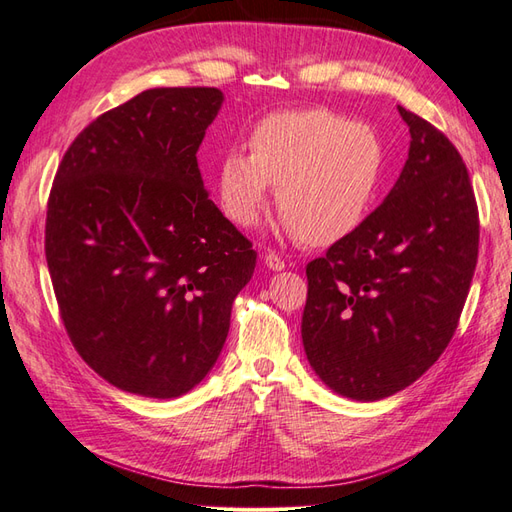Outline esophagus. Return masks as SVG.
Listing matches in <instances>:
<instances>
[{"instance_id": "esophagus-1", "label": "esophagus", "mask_w": 512, "mask_h": 512, "mask_svg": "<svg viewBox=\"0 0 512 512\" xmlns=\"http://www.w3.org/2000/svg\"><path fill=\"white\" fill-rule=\"evenodd\" d=\"M266 266L270 270H284L286 262H284V259H281V255H277V253H273V250H270V253L266 255Z\"/></svg>"}]
</instances>
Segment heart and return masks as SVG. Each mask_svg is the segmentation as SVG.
I'll return each instance as SVG.
<instances>
[{"mask_svg": "<svg viewBox=\"0 0 512 512\" xmlns=\"http://www.w3.org/2000/svg\"><path fill=\"white\" fill-rule=\"evenodd\" d=\"M250 156L226 151L217 191L226 217L253 226L268 187L299 242L328 246L356 231L387 173V151L374 127L328 107H299L264 116L248 136Z\"/></svg>", "mask_w": 512, "mask_h": 512, "instance_id": "obj_1", "label": "heart"}]
</instances>
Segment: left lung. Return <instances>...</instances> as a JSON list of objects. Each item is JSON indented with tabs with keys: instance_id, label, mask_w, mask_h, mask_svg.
I'll list each match as a JSON object with an SVG mask.
<instances>
[{
	"instance_id": "obj_1",
	"label": "left lung",
	"mask_w": 512,
	"mask_h": 512,
	"mask_svg": "<svg viewBox=\"0 0 512 512\" xmlns=\"http://www.w3.org/2000/svg\"><path fill=\"white\" fill-rule=\"evenodd\" d=\"M409 158L385 202L306 266L301 336L336 394L380 400L447 350L469 295L480 213L460 151L398 105Z\"/></svg>"
}]
</instances>
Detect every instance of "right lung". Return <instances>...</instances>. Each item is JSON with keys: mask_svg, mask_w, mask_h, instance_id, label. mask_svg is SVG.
Instances as JSON below:
<instances>
[{"mask_svg": "<svg viewBox=\"0 0 512 512\" xmlns=\"http://www.w3.org/2000/svg\"><path fill=\"white\" fill-rule=\"evenodd\" d=\"M217 88H156L83 129L48 195L46 262L74 350L107 383L187 394L226 341L253 242L209 198L198 167Z\"/></svg>", "mask_w": 512, "mask_h": 512, "instance_id": "right-lung-1", "label": "right lung"}]
</instances>
